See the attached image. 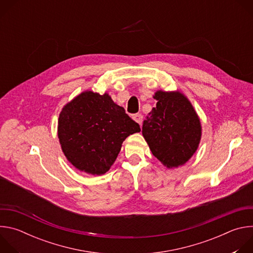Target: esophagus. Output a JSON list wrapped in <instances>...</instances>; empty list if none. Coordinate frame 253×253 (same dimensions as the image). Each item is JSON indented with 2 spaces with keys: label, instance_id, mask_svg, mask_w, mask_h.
I'll use <instances>...</instances> for the list:
<instances>
[{
  "label": "esophagus",
  "instance_id": "34e87169",
  "mask_svg": "<svg viewBox=\"0 0 253 253\" xmlns=\"http://www.w3.org/2000/svg\"><path fill=\"white\" fill-rule=\"evenodd\" d=\"M133 119L140 125L142 126V123H143V115L142 114H135L133 116Z\"/></svg>",
  "mask_w": 253,
  "mask_h": 253
}]
</instances>
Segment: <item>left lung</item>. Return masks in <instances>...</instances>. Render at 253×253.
Wrapping results in <instances>:
<instances>
[{
	"label": "left lung",
	"mask_w": 253,
	"mask_h": 253,
	"mask_svg": "<svg viewBox=\"0 0 253 253\" xmlns=\"http://www.w3.org/2000/svg\"><path fill=\"white\" fill-rule=\"evenodd\" d=\"M156 107L143 122L142 134L152 154L167 168L185 164L201 139V123L190 101L179 91L159 90Z\"/></svg>",
	"instance_id": "left-lung-1"
}]
</instances>
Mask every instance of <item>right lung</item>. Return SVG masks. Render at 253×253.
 I'll return each instance as SVG.
<instances>
[{
  "instance_id": "obj_1",
  "label": "right lung",
  "mask_w": 253,
  "mask_h": 253,
  "mask_svg": "<svg viewBox=\"0 0 253 253\" xmlns=\"http://www.w3.org/2000/svg\"><path fill=\"white\" fill-rule=\"evenodd\" d=\"M140 126L107 93L84 91L67 103L59 115L58 137L68 161L92 175L106 173L123 141Z\"/></svg>"
}]
</instances>
